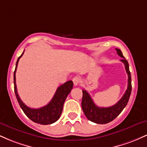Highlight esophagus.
<instances>
[{
	"label": "esophagus",
	"mask_w": 147,
	"mask_h": 147,
	"mask_svg": "<svg viewBox=\"0 0 147 147\" xmlns=\"http://www.w3.org/2000/svg\"><path fill=\"white\" fill-rule=\"evenodd\" d=\"M72 82H73V84L75 86H78V84L80 82V79L78 77H75L72 79Z\"/></svg>",
	"instance_id": "34e87169"
}]
</instances>
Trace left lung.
I'll return each instance as SVG.
<instances>
[{"instance_id":"left-lung-1","label":"left lung","mask_w":147,"mask_h":147,"mask_svg":"<svg viewBox=\"0 0 147 147\" xmlns=\"http://www.w3.org/2000/svg\"><path fill=\"white\" fill-rule=\"evenodd\" d=\"M117 55L122 59L121 61L123 62L125 65L126 71L128 74V86L124 95L119 100V102L110 107H99L94 103L90 95L86 90H83V97H82V107L86 117L89 120L97 124H107L111 122L121 113L123 109L125 108L131 93V72L129 71V63L122 55V52L119 49L115 48Z\"/></svg>"}]
</instances>
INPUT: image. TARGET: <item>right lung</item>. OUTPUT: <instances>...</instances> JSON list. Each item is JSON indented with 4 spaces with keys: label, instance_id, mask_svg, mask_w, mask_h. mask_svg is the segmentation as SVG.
<instances>
[{
    "label": "right lung",
    "instance_id": "add662e5",
    "mask_svg": "<svg viewBox=\"0 0 147 147\" xmlns=\"http://www.w3.org/2000/svg\"><path fill=\"white\" fill-rule=\"evenodd\" d=\"M23 53H24V51L21 56L18 58L16 64V68H15L14 72V92L16 99H17L18 104H19L24 113L32 121H33L34 122L38 123V124H43V125L51 124L52 123L57 122L59 119L61 114L62 113V110H63L64 102H65L67 96L68 95V94L70 93L72 89L73 82H72V81H68V82H65L61 86H60L57 89L53 98L46 106H43L39 109H31V108L28 107L22 102L21 98L18 96L16 84V68H17L18 61H19L20 58L23 56Z\"/></svg>",
    "mask_w": 147,
    "mask_h": 147
}]
</instances>
